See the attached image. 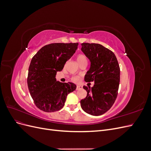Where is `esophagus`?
Instances as JSON below:
<instances>
[{
  "label": "esophagus",
  "mask_w": 151,
  "mask_h": 151,
  "mask_svg": "<svg viewBox=\"0 0 151 151\" xmlns=\"http://www.w3.org/2000/svg\"><path fill=\"white\" fill-rule=\"evenodd\" d=\"M83 89V86H81V85L77 86V88H76V90H77V91L81 90V89Z\"/></svg>",
  "instance_id": "obj_1"
}]
</instances>
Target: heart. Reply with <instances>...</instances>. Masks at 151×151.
<instances>
[{
  "label": "heart",
  "mask_w": 151,
  "mask_h": 151,
  "mask_svg": "<svg viewBox=\"0 0 151 151\" xmlns=\"http://www.w3.org/2000/svg\"><path fill=\"white\" fill-rule=\"evenodd\" d=\"M77 61L79 63V65L82 64V63H87V62H88V58H87L86 56L84 55V54H79L77 56ZM72 80L74 82H78L79 81V77L75 76L73 77Z\"/></svg>",
  "instance_id": "heart-1"
}]
</instances>
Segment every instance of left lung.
I'll use <instances>...</instances> for the list:
<instances>
[{
  "label": "left lung",
  "instance_id": "1",
  "mask_svg": "<svg viewBox=\"0 0 151 151\" xmlns=\"http://www.w3.org/2000/svg\"><path fill=\"white\" fill-rule=\"evenodd\" d=\"M81 50L91 62L84 77L86 83L94 82L92 88L83 86L86 97L81 101L83 110L91 115L99 116L111 108L118 95L120 69L114 53L98 43H83Z\"/></svg>",
  "mask_w": 151,
  "mask_h": 151
}]
</instances>
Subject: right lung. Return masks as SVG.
Listing matches in <instances>:
<instances>
[{"label":"right lung","instance_id":"1","mask_svg":"<svg viewBox=\"0 0 151 151\" xmlns=\"http://www.w3.org/2000/svg\"><path fill=\"white\" fill-rule=\"evenodd\" d=\"M78 43H55L45 45L32 58L28 70V83L35 105L45 112L60 110L67 96L76 89L72 83H62L55 76L76 52Z\"/></svg>","mask_w":151,"mask_h":151}]
</instances>
